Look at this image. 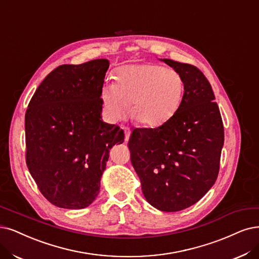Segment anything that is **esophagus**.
<instances>
[{"label":"esophagus","mask_w":259,"mask_h":259,"mask_svg":"<svg viewBox=\"0 0 259 259\" xmlns=\"http://www.w3.org/2000/svg\"><path fill=\"white\" fill-rule=\"evenodd\" d=\"M123 131H124V142H128L129 141V139H130V135H131V130L129 129V128H127V127H124L123 128Z\"/></svg>","instance_id":"34e87169"}]
</instances>
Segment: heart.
Wrapping results in <instances>:
<instances>
[{"label":"heart","instance_id":"1","mask_svg":"<svg viewBox=\"0 0 259 259\" xmlns=\"http://www.w3.org/2000/svg\"><path fill=\"white\" fill-rule=\"evenodd\" d=\"M115 82L101 88L104 113L112 121L132 115L147 127H159L179 110L185 96V80L178 71L157 64L119 67Z\"/></svg>","mask_w":259,"mask_h":259}]
</instances>
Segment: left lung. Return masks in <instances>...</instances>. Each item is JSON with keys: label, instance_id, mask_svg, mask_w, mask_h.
Returning a JSON list of instances; mask_svg holds the SVG:
<instances>
[{"label": "left lung", "instance_id": "8db88e82", "mask_svg": "<svg viewBox=\"0 0 259 259\" xmlns=\"http://www.w3.org/2000/svg\"><path fill=\"white\" fill-rule=\"evenodd\" d=\"M160 61L183 75L184 100L162 126L133 130L128 146L147 202L161 211L175 212L197 203L214 185L224 127L203 72L189 64Z\"/></svg>", "mask_w": 259, "mask_h": 259}]
</instances>
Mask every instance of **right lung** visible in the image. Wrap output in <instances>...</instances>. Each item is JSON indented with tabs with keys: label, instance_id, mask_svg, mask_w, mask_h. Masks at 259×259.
Segmentation results:
<instances>
[{
	"label": "right lung",
	"instance_id": "1",
	"mask_svg": "<svg viewBox=\"0 0 259 259\" xmlns=\"http://www.w3.org/2000/svg\"><path fill=\"white\" fill-rule=\"evenodd\" d=\"M105 59L62 65L38 86L25 113L26 164L56 207L83 209L99 194L110 149L123 130L102 120Z\"/></svg>",
	"mask_w": 259,
	"mask_h": 259
}]
</instances>
